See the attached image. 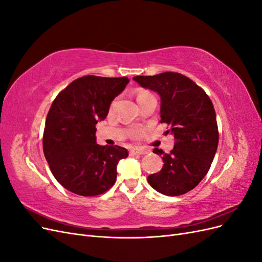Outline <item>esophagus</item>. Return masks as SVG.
<instances>
[{
  "label": "esophagus",
  "instance_id": "34e87169",
  "mask_svg": "<svg viewBox=\"0 0 262 262\" xmlns=\"http://www.w3.org/2000/svg\"><path fill=\"white\" fill-rule=\"evenodd\" d=\"M147 153L146 149H143V148H132L130 150V154L131 155H144Z\"/></svg>",
  "mask_w": 262,
  "mask_h": 262
}]
</instances>
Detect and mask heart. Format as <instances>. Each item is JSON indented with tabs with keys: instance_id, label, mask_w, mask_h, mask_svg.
<instances>
[{
	"instance_id": "obj_1",
	"label": "heart",
	"mask_w": 262,
	"mask_h": 262,
	"mask_svg": "<svg viewBox=\"0 0 262 262\" xmlns=\"http://www.w3.org/2000/svg\"><path fill=\"white\" fill-rule=\"evenodd\" d=\"M147 95H150V94L146 91H141V92L138 93V99H140L142 97H145V96H147Z\"/></svg>"
}]
</instances>
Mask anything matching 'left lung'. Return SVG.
<instances>
[{
  "mask_svg": "<svg viewBox=\"0 0 262 262\" xmlns=\"http://www.w3.org/2000/svg\"><path fill=\"white\" fill-rule=\"evenodd\" d=\"M144 89L161 97V122L167 123L176 142L170 153L162 155L163 168L147 177L156 191L166 195L185 194L207 175L219 144L216 115L205 92L189 77L173 72L134 76Z\"/></svg>",
  "mask_w": 262,
  "mask_h": 262,
  "instance_id": "1",
  "label": "left lung"
}]
</instances>
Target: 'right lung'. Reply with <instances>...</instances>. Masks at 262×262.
I'll list each match as a JSON object with an SVG mask.
<instances>
[{"label": "right lung", "mask_w": 262, "mask_h": 262, "mask_svg": "<svg viewBox=\"0 0 262 262\" xmlns=\"http://www.w3.org/2000/svg\"><path fill=\"white\" fill-rule=\"evenodd\" d=\"M129 82L128 77L87 75L53 100L45 124L43 154L54 178L69 191L93 196L114 186L117 165L128 157V149L99 145L95 134L97 122Z\"/></svg>", "instance_id": "obj_1"}]
</instances>
